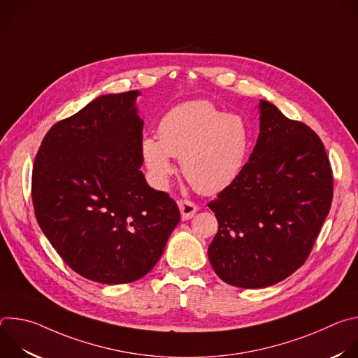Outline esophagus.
I'll use <instances>...</instances> for the list:
<instances>
[{"mask_svg":"<svg viewBox=\"0 0 358 358\" xmlns=\"http://www.w3.org/2000/svg\"><path fill=\"white\" fill-rule=\"evenodd\" d=\"M178 207H180V211H181L182 221L192 218L196 214V211H198L196 203L189 201V199H180L178 201Z\"/></svg>","mask_w":358,"mask_h":358,"instance_id":"34e87169","label":"esophagus"}]
</instances>
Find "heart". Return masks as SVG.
<instances>
[{
    "label": "heart",
    "instance_id": "b5f03b06",
    "mask_svg": "<svg viewBox=\"0 0 358 358\" xmlns=\"http://www.w3.org/2000/svg\"><path fill=\"white\" fill-rule=\"evenodd\" d=\"M159 140L145 137L141 155L151 177L166 185L174 174L171 157L188 182L202 194H217L241 174L252 144L246 122L227 115L211 101L192 100L167 112L157 127Z\"/></svg>",
    "mask_w": 358,
    "mask_h": 358
}]
</instances>
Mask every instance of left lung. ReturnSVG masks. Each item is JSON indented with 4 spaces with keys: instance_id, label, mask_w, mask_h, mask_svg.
Masks as SVG:
<instances>
[{
    "instance_id": "left-lung-1",
    "label": "left lung",
    "mask_w": 358,
    "mask_h": 358,
    "mask_svg": "<svg viewBox=\"0 0 358 358\" xmlns=\"http://www.w3.org/2000/svg\"><path fill=\"white\" fill-rule=\"evenodd\" d=\"M261 133L239 177L208 207L218 232L208 248L215 273L243 289L272 286L309 258L330 211L333 171L308 126L261 100Z\"/></svg>"
}]
</instances>
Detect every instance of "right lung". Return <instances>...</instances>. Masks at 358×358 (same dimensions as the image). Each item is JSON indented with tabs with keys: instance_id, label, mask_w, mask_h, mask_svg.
<instances>
[{
	"instance_id": "add662e5",
	"label": "right lung",
	"mask_w": 358,
	"mask_h": 358,
	"mask_svg": "<svg viewBox=\"0 0 358 358\" xmlns=\"http://www.w3.org/2000/svg\"><path fill=\"white\" fill-rule=\"evenodd\" d=\"M137 90L99 96L45 134L32 170L36 221L65 264L106 285L134 282L162 258L177 203L148 187Z\"/></svg>"
}]
</instances>
